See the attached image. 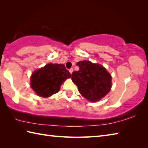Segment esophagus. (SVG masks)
I'll return each instance as SVG.
<instances>
[{"label":"esophagus","instance_id":"1","mask_svg":"<svg viewBox=\"0 0 148 148\" xmlns=\"http://www.w3.org/2000/svg\"><path fill=\"white\" fill-rule=\"evenodd\" d=\"M73 71H74V69H72V68H71V69H69V72H70V73H71V74H72V72H73Z\"/></svg>","mask_w":148,"mask_h":148}]
</instances>
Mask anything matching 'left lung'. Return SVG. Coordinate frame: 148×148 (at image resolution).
<instances>
[{
  "instance_id": "1",
  "label": "left lung",
  "mask_w": 148,
  "mask_h": 148,
  "mask_svg": "<svg viewBox=\"0 0 148 148\" xmlns=\"http://www.w3.org/2000/svg\"><path fill=\"white\" fill-rule=\"evenodd\" d=\"M78 71L72 72L71 79L81 95L90 102L99 101L111 88V75L100 64L90 61H79Z\"/></svg>"
}]
</instances>
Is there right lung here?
Segmentation results:
<instances>
[{"label": "right lung", "instance_id": "right-lung-1", "mask_svg": "<svg viewBox=\"0 0 148 148\" xmlns=\"http://www.w3.org/2000/svg\"><path fill=\"white\" fill-rule=\"evenodd\" d=\"M71 77L64 64H48L33 72L30 86L37 95L46 98L58 92L62 84Z\"/></svg>", "mask_w": 148, "mask_h": 148}]
</instances>
